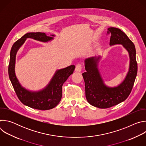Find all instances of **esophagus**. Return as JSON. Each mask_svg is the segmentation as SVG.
<instances>
[{"instance_id": "obj_1", "label": "esophagus", "mask_w": 146, "mask_h": 146, "mask_svg": "<svg viewBox=\"0 0 146 146\" xmlns=\"http://www.w3.org/2000/svg\"><path fill=\"white\" fill-rule=\"evenodd\" d=\"M81 69H82V65L80 64H78L76 65V68H75V70L76 72H81Z\"/></svg>"}]
</instances>
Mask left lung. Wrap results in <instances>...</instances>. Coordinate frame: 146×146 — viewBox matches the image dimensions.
Segmentation results:
<instances>
[{"instance_id":"1","label":"left lung","mask_w":146,"mask_h":146,"mask_svg":"<svg viewBox=\"0 0 146 146\" xmlns=\"http://www.w3.org/2000/svg\"><path fill=\"white\" fill-rule=\"evenodd\" d=\"M108 30V34L111 35L110 45L122 44L129 54L130 65L124 81L117 87L109 88L104 84L97 68L100 57L86 59V72L82 74L85 82L86 97L90 105L100 109L111 108L125 100L131 92L137 72L136 49L132 41L119 29L111 27Z\"/></svg>"}]
</instances>
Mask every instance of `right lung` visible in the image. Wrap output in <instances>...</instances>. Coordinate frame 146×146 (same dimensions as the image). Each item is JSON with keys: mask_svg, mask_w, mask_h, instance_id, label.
Instances as JSON below:
<instances>
[{"mask_svg": "<svg viewBox=\"0 0 146 146\" xmlns=\"http://www.w3.org/2000/svg\"><path fill=\"white\" fill-rule=\"evenodd\" d=\"M54 35H52L53 36ZM27 38H32L36 40L46 42L53 38L47 36L44 33L31 32L24 35L14 43L10 52L9 65V75L14 90L19 100L24 105L33 109L47 110L55 108L62 98V88L64 83L73 73L74 65H70L66 68L56 72L49 84L43 90L37 92H30L21 87L14 72L16 53L25 42Z\"/></svg>", "mask_w": 146, "mask_h": 146, "instance_id": "1", "label": "right lung"}]
</instances>
